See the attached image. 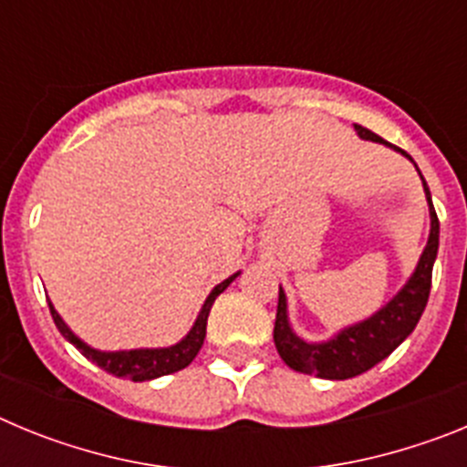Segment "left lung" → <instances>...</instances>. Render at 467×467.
<instances>
[{"instance_id": "obj_1", "label": "left lung", "mask_w": 467, "mask_h": 467, "mask_svg": "<svg viewBox=\"0 0 467 467\" xmlns=\"http://www.w3.org/2000/svg\"><path fill=\"white\" fill-rule=\"evenodd\" d=\"M356 130L362 140L386 144L390 150L400 151L410 161H414L407 151L393 147V144L379 138L372 130H367V128L358 126V123ZM420 180H423V175H420ZM423 192H426L428 208H431V236H428L426 250L420 254L411 278L402 285V290L388 301L386 306L379 308L374 316H369L362 323L344 327L339 334H334L332 339L320 341V344H308L301 337H296L295 329L290 327L287 296H285L283 287H280L274 341L285 365L292 367L295 372L316 374V377L329 379V381H341V379L358 377V374L372 369L374 365H379L383 358L390 356L414 332L416 323L420 320L423 308L428 304V295H431L432 264H435L437 245H440V220H437V213L432 208V198L431 192H428L426 180H423Z\"/></svg>"}]
</instances>
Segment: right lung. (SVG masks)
I'll return each instance as SVG.
<instances>
[{"instance_id": "right-lung-1", "label": "right lung", "mask_w": 467, "mask_h": 467, "mask_svg": "<svg viewBox=\"0 0 467 467\" xmlns=\"http://www.w3.org/2000/svg\"><path fill=\"white\" fill-rule=\"evenodd\" d=\"M241 274V271H238ZM238 274L229 275L226 280H222L220 285H214V290L210 292L205 304L201 306L196 323L189 329V334L182 341H177L175 346H168V348H133V350H98L90 348L88 344L77 337L72 329L65 325V320L60 317V313L56 311L51 301H48V308H51L53 323L60 329L65 339L72 346H77V350H81V356H86L88 360H93L95 365L102 367L105 372L114 374V377L130 379V381H151V379L166 377V374L180 372L187 365H192L193 358L198 356V350L203 346L205 339V325H208V313L213 308L214 299L222 295V292L229 287L234 280L238 278Z\"/></svg>"}]
</instances>
